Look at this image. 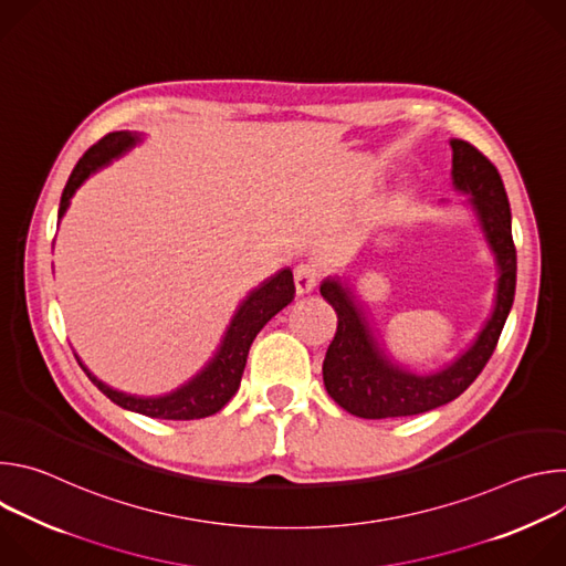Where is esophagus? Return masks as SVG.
<instances>
[{
    "label": "esophagus",
    "instance_id": "1",
    "mask_svg": "<svg viewBox=\"0 0 566 566\" xmlns=\"http://www.w3.org/2000/svg\"><path fill=\"white\" fill-rule=\"evenodd\" d=\"M317 277H319V273H317L315 264H297L295 266V293L308 295L315 289Z\"/></svg>",
    "mask_w": 566,
    "mask_h": 566
}]
</instances>
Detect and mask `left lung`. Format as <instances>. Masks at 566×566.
<instances>
[{
	"label": "left lung",
	"mask_w": 566,
	"mask_h": 566,
	"mask_svg": "<svg viewBox=\"0 0 566 566\" xmlns=\"http://www.w3.org/2000/svg\"><path fill=\"white\" fill-rule=\"evenodd\" d=\"M452 147V188L468 197L470 210L495 258L497 282L493 311L476 338L434 371H415L394 360L365 304L349 280L327 277L319 293L338 313V329L322 363L329 396L360 419L412 417L461 396L493 356L515 297L517 253L511 206L502 177L491 160L461 138Z\"/></svg>",
	"instance_id": "left-lung-1"
}]
</instances>
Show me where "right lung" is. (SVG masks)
I'll list each match as a JSON object with an SVG mask.
<instances>
[{
	"label": "right lung",
	"instance_id": "right-lung-1",
	"mask_svg": "<svg viewBox=\"0 0 566 566\" xmlns=\"http://www.w3.org/2000/svg\"><path fill=\"white\" fill-rule=\"evenodd\" d=\"M140 140H143V134H136V132H112L105 138H101L94 147H90L85 156L77 160V166L73 168L64 186L57 221L64 217L71 203V197L80 186H83L92 175L109 166L114 158H120L123 154H127ZM293 295H295V284H293L291 269H282L269 280H264L260 286H255L237 306L212 358L190 380H186L184 385H179L168 394L138 396V394L114 389L107 382H103L98 376H94L83 365V360L77 358V354H75V360L85 369L90 380L123 410L145 415L149 419H168V421L206 419L217 415L237 394L241 374H244V367H247L249 349L255 336L262 332V327L275 313H280L286 304L293 302Z\"/></svg>",
	"mask_w": 566,
	"mask_h": 566
}]
</instances>
